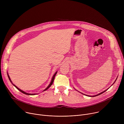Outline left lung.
<instances>
[{
    "instance_id": "obj_1",
    "label": "left lung",
    "mask_w": 124,
    "mask_h": 124,
    "mask_svg": "<svg viewBox=\"0 0 124 124\" xmlns=\"http://www.w3.org/2000/svg\"><path fill=\"white\" fill-rule=\"evenodd\" d=\"M117 78H118V77H117V78H116V80H115V81H114V82H113V83L112 84V85H113V84H114V83L115 82L116 80H117ZM112 85H111V86H112ZM111 86H110V87H111ZM108 89H109V88H108ZM108 89H106V90H104V91H103V92H101V93H99V94H97V95H95V96H88V95H86V94H83V93H81V94H82L83 95H85V96H89V97H95V96H99V95H100L102 93H103L105 92L106 91H107V90H108Z\"/></svg>"
}]
</instances>
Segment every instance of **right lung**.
Listing matches in <instances>:
<instances>
[{
	"mask_svg": "<svg viewBox=\"0 0 124 124\" xmlns=\"http://www.w3.org/2000/svg\"><path fill=\"white\" fill-rule=\"evenodd\" d=\"M57 72H55V73L54 75V76H53V77H52V79H51V82H50V83H49V84L48 85V86L46 88V89L43 91H46V90H47L48 88L51 86V85L52 84V83H53V82H54V78H55V76H56V74H57ZM7 75H8V78H9V80H10V82H11V83L16 88V89H17V90H19L20 91H21V92H22L23 93V94H26V95H36L37 94H29V93H26V92H24V91H23V90H22L21 89H20V88H19L18 87H17V86H16L15 84H14L13 83V82H12V81H11V79H10V77H9V75H8V73H7Z\"/></svg>",
	"mask_w": 124,
	"mask_h": 124,
	"instance_id": "obj_1",
	"label": "right lung"
}]
</instances>
